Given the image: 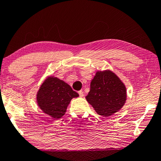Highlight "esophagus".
I'll return each mask as SVG.
<instances>
[{
	"mask_svg": "<svg viewBox=\"0 0 161 161\" xmlns=\"http://www.w3.org/2000/svg\"><path fill=\"white\" fill-rule=\"evenodd\" d=\"M79 94H80V97H84V92L82 90H80L78 92Z\"/></svg>",
	"mask_w": 161,
	"mask_h": 161,
	"instance_id": "34e87169",
	"label": "esophagus"
}]
</instances>
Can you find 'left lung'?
<instances>
[{
	"mask_svg": "<svg viewBox=\"0 0 161 161\" xmlns=\"http://www.w3.org/2000/svg\"><path fill=\"white\" fill-rule=\"evenodd\" d=\"M126 87L113 71H97L91 81L86 100L99 115L109 117L120 109L126 101Z\"/></svg>",
	"mask_w": 161,
	"mask_h": 161,
	"instance_id": "1",
	"label": "left lung"
}]
</instances>
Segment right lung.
Returning <instances> with one entry per match:
<instances>
[{
    "label": "right lung",
    "instance_id": "1",
    "mask_svg": "<svg viewBox=\"0 0 161 161\" xmlns=\"http://www.w3.org/2000/svg\"><path fill=\"white\" fill-rule=\"evenodd\" d=\"M79 94L64 81L49 76L44 81L36 95L41 109L54 119H59L67 111V106Z\"/></svg>",
    "mask_w": 161,
    "mask_h": 161
}]
</instances>
